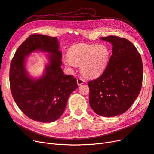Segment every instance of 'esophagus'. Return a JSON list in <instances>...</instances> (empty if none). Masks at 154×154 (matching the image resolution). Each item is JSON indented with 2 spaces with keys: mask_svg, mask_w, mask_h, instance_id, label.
<instances>
[{
  "mask_svg": "<svg viewBox=\"0 0 154 154\" xmlns=\"http://www.w3.org/2000/svg\"><path fill=\"white\" fill-rule=\"evenodd\" d=\"M85 83V81L83 80V79H82V78H77V83L78 85H80L82 84H83V83Z\"/></svg>",
  "mask_w": 154,
  "mask_h": 154,
  "instance_id": "obj_1",
  "label": "esophagus"
}]
</instances>
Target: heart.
Here are the masks:
<instances>
[{
	"instance_id": "b5f03b06",
	"label": "heart",
	"mask_w": 154,
	"mask_h": 154,
	"mask_svg": "<svg viewBox=\"0 0 154 154\" xmlns=\"http://www.w3.org/2000/svg\"><path fill=\"white\" fill-rule=\"evenodd\" d=\"M110 55V49L105 44L81 45L70 49L64 62L70 67L80 66L81 73L85 77L94 78L104 71Z\"/></svg>"
}]
</instances>
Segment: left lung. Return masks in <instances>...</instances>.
I'll return each instance as SVG.
<instances>
[{"mask_svg":"<svg viewBox=\"0 0 154 154\" xmlns=\"http://www.w3.org/2000/svg\"><path fill=\"white\" fill-rule=\"evenodd\" d=\"M101 40L112 45V54L103 74L88 82L89 104L95 112L103 117L125 113L141 91L143 63L132 43L116 36Z\"/></svg>","mask_w":154,"mask_h":154,"instance_id":"left-lung-1","label":"left lung"}]
</instances>
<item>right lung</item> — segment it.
<instances>
[{"instance_id": "right-lung-1", "label": "right lung", "mask_w": 154, "mask_h": 154, "mask_svg": "<svg viewBox=\"0 0 154 154\" xmlns=\"http://www.w3.org/2000/svg\"><path fill=\"white\" fill-rule=\"evenodd\" d=\"M57 37L30 35L11 60L10 89L15 103L30 119L42 123L58 119L66 109L70 94L78 88L76 78L65 75L61 68L62 52ZM36 50L48 52L49 63L39 79L31 77L25 69V58Z\"/></svg>"}]
</instances>
